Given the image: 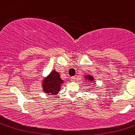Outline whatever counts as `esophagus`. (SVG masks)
I'll return each instance as SVG.
<instances>
[{
  "mask_svg": "<svg viewBox=\"0 0 135 135\" xmlns=\"http://www.w3.org/2000/svg\"><path fill=\"white\" fill-rule=\"evenodd\" d=\"M75 80H76V76H73V77H71V80L75 81Z\"/></svg>",
  "mask_w": 135,
  "mask_h": 135,
  "instance_id": "esophagus-1",
  "label": "esophagus"
}]
</instances>
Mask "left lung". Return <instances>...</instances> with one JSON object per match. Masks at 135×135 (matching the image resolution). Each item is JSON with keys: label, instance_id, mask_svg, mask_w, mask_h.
<instances>
[{"label": "left lung", "instance_id": "obj_1", "mask_svg": "<svg viewBox=\"0 0 135 135\" xmlns=\"http://www.w3.org/2000/svg\"><path fill=\"white\" fill-rule=\"evenodd\" d=\"M85 80H88V81H93L94 78L90 75H86L85 76Z\"/></svg>", "mask_w": 135, "mask_h": 135}]
</instances>
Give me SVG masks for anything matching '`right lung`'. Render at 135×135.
I'll list each match as a JSON object with an SVG mask.
<instances>
[{
	"label": "right lung",
	"mask_w": 135,
	"mask_h": 135,
	"mask_svg": "<svg viewBox=\"0 0 135 135\" xmlns=\"http://www.w3.org/2000/svg\"><path fill=\"white\" fill-rule=\"evenodd\" d=\"M63 82V80L61 78L59 73L53 70L49 76L43 80V90L47 94L56 95L61 90V85Z\"/></svg>",
	"instance_id": "1"
}]
</instances>
